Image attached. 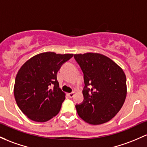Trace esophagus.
I'll use <instances>...</instances> for the list:
<instances>
[{"instance_id": "34e87169", "label": "esophagus", "mask_w": 147, "mask_h": 147, "mask_svg": "<svg viewBox=\"0 0 147 147\" xmlns=\"http://www.w3.org/2000/svg\"><path fill=\"white\" fill-rule=\"evenodd\" d=\"M75 92H72V93H68V96H69V97H70V98H72L74 96H75Z\"/></svg>"}]
</instances>
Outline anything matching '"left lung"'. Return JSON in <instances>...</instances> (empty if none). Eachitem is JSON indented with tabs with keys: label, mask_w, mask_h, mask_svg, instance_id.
Instances as JSON below:
<instances>
[{
	"label": "left lung",
	"mask_w": 147,
	"mask_h": 147,
	"mask_svg": "<svg viewBox=\"0 0 147 147\" xmlns=\"http://www.w3.org/2000/svg\"><path fill=\"white\" fill-rule=\"evenodd\" d=\"M84 73V100L76 105L79 116L93 125L109 121L119 112L126 98L123 70L107 56L97 53L75 54Z\"/></svg>",
	"instance_id": "8db88e82"
}]
</instances>
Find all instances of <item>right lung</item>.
<instances>
[{
    "mask_svg": "<svg viewBox=\"0 0 147 147\" xmlns=\"http://www.w3.org/2000/svg\"><path fill=\"white\" fill-rule=\"evenodd\" d=\"M72 54L44 52L30 58L15 78L14 94L17 105L32 121H47L57 115L65 94L59 88L58 71Z\"/></svg>",
    "mask_w": 147,
    "mask_h": 147,
    "instance_id": "add662e5",
    "label": "right lung"
}]
</instances>
